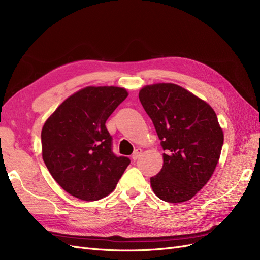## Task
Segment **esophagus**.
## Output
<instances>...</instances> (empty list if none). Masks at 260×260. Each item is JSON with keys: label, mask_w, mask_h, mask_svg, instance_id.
<instances>
[{"label": "esophagus", "mask_w": 260, "mask_h": 260, "mask_svg": "<svg viewBox=\"0 0 260 260\" xmlns=\"http://www.w3.org/2000/svg\"><path fill=\"white\" fill-rule=\"evenodd\" d=\"M142 153H143V149L142 148H137L136 151H135V153L132 154V159L133 160H137L139 157L142 155Z\"/></svg>", "instance_id": "obj_1"}]
</instances>
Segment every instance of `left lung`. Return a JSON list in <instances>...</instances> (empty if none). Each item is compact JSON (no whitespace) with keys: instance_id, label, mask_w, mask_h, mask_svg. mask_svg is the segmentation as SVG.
Listing matches in <instances>:
<instances>
[{"instance_id":"obj_1","label":"left lung","mask_w":260,"mask_h":260,"mask_svg":"<svg viewBox=\"0 0 260 260\" xmlns=\"http://www.w3.org/2000/svg\"><path fill=\"white\" fill-rule=\"evenodd\" d=\"M161 141L162 168L151 178L157 198L168 203L191 200L217 167L223 131L212 107L175 83H154L139 92Z\"/></svg>"}]
</instances>
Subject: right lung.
Here are the masks:
<instances>
[{"label":"right lung","instance_id":"add662e5","mask_svg":"<svg viewBox=\"0 0 260 260\" xmlns=\"http://www.w3.org/2000/svg\"><path fill=\"white\" fill-rule=\"evenodd\" d=\"M128 92L86 86L67 98L41 131L42 158L54 180L75 198L92 202L111 194L130 164L112 152L105 122Z\"/></svg>","mask_w":260,"mask_h":260}]
</instances>
